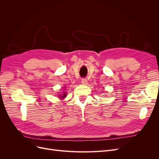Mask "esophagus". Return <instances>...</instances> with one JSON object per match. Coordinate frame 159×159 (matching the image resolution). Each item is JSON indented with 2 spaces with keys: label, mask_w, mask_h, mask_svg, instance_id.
<instances>
[{
  "label": "esophagus",
  "mask_w": 159,
  "mask_h": 159,
  "mask_svg": "<svg viewBox=\"0 0 159 159\" xmlns=\"http://www.w3.org/2000/svg\"><path fill=\"white\" fill-rule=\"evenodd\" d=\"M81 83L84 85H87L88 84V80L86 78H83L81 80Z\"/></svg>",
  "instance_id": "esophagus-1"
}]
</instances>
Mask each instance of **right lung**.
Wrapping results in <instances>:
<instances>
[{"label": "right lung", "mask_w": 159, "mask_h": 159, "mask_svg": "<svg viewBox=\"0 0 159 159\" xmlns=\"http://www.w3.org/2000/svg\"><path fill=\"white\" fill-rule=\"evenodd\" d=\"M66 93H64V96H63V97H62V98H64L65 96H66Z\"/></svg>", "instance_id": "right-lung-1"}]
</instances>
